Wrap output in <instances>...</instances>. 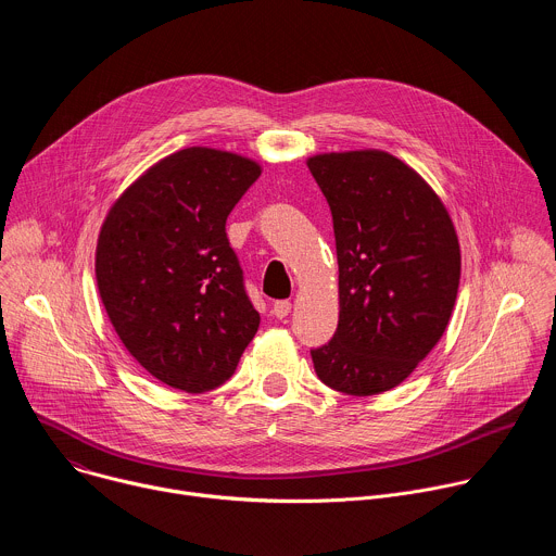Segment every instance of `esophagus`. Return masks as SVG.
Wrapping results in <instances>:
<instances>
[{"mask_svg": "<svg viewBox=\"0 0 556 556\" xmlns=\"http://www.w3.org/2000/svg\"><path fill=\"white\" fill-rule=\"evenodd\" d=\"M290 309H292V303L290 301H275L273 303V314L277 316V319H286V316L290 314Z\"/></svg>", "mask_w": 556, "mask_h": 556, "instance_id": "34e87169", "label": "esophagus"}]
</instances>
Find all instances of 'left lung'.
Wrapping results in <instances>:
<instances>
[{
  "label": "left lung",
  "instance_id": "1",
  "mask_svg": "<svg viewBox=\"0 0 556 556\" xmlns=\"http://www.w3.org/2000/svg\"><path fill=\"white\" fill-rule=\"evenodd\" d=\"M334 222L339 328L309 350L314 371L348 395L401 384L442 339L459 286V244L438 193L399 157H307Z\"/></svg>",
  "mask_w": 556,
  "mask_h": 556
}]
</instances>
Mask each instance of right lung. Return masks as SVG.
Returning a JSON list of instances; mask_svg holds the SVG:
<instances>
[{
	"instance_id": "add662e5",
	"label": "right lung",
	"mask_w": 556,
	"mask_h": 556,
	"mask_svg": "<svg viewBox=\"0 0 556 556\" xmlns=\"http://www.w3.org/2000/svg\"><path fill=\"white\" fill-rule=\"evenodd\" d=\"M262 167L187 147L149 167L112 204L97 283L127 352L161 382L202 393L226 382L260 328L226 217Z\"/></svg>"
}]
</instances>
